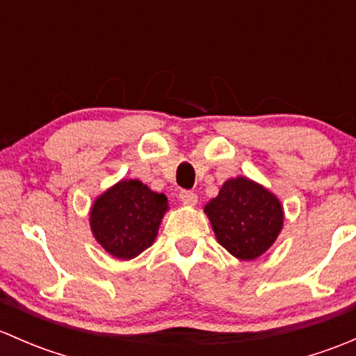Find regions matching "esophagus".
Segmentation results:
<instances>
[{
    "instance_id": "34e87169",
    "label": "esophagus",
    "mask_w": 356,
    "mask_h": 356,
    "mask_svg": "<svg viewBox=\"0 0 356 356\" xmlns=\"http://www.w3.org/2000/svg\"><path fill=\"white\" fill-rule=\"evenodd\" d=\"M179 198H181V201L186 204V207H195L196 201H198V196H196V193L193 191H181L179 193Z\"/></svg>"
}]
</instances>
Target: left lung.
Returning <instances> with one entry per match:
<instances>
[{"label": "left lung", "mask_w": 356, "mask_h": 356, "mask_svg": "<svg viewBox=\"0 0 356 356\" xmlns=\"http://www.w3.org/2000/svg\"><path fill=\"white\" fill-rule=\"evenodd\" d=\"M215 238L239 260H254L275 243L284 224V210L274 193L239 175L224 182L204 204Z\"/></svg>", "instance_id": "left-lung-1"}]
</instances>
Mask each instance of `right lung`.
<instances>
[{
	"instance_id": "right-lung-1",
	"label": "right lung",
	"mask_w": 356,
	"mask_h": 356,
	"mask_svg": "<svg viewBox=\"0 0 356 356\" xmlns=\"http://www.w3.org/2000/svg\"><path fill=\"white\" fill-rule=\"evenodd\" d=\"M168 201L138 179H122L92 203L89 224L96 241L120 260L141 254L156 239Z\"/></svg>"
}]
</instances>
